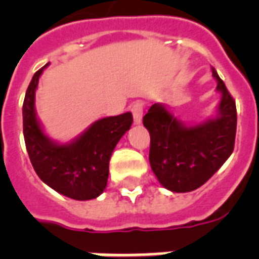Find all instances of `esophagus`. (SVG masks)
Returning a JSON list of instances; mask_svg holds the SVG:
<instances>
[{"label": "esophagus", "mask_w": 259, "mask_h": 259, "mask_svg": "<svg viewBox=\"0 0 259 259\" xmlns=\"http://www.w3.org/2000/svg\"><path fill=\"white\" fill-rule=\"evenodd\" d=\"M132 113H133V118H134V125H140L141 123L142 119V113H144V106L140 102H136L132 107Z\"/></svg>", "instance_id": "34e87169"}]
</instances>
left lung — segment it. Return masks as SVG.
Returning <instances> with one entry per match:
<instances>
[{
	"label": "left lung",
	"instance_id": "left-lung-1",
	"mask_svg": "<svg viewBox=\"0 0 259 259\" xmlns=\"http://www.w3.org/2000/svg\"><path fill=\"white\" fill-rule=\"evenodd\" d=\"M221 101L212 117L187 123L164 103H154L142 119L150 134L149 162L164 188L191 192L213 176L231 156L237 132V107L212 68Z\"/></svg>",
	"mask_w": 259,
	"mask_h": 259
}]
</instances>
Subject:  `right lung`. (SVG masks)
<instances>
[{"label":"right lung","instance_id":"1","mask_svg":"<svg viewBox=\"0 0 259 259\" xmlns=\"http://www.w3.org/2000/svg\"><path fill=\"white\" fill-rule=\"evenodd\" d=\"M48 64L33 75L22 105L24 140L30 162L42 183L56 192L74 200L97 199L107 185L114 148L130 129L133 115L127 111L101 118L68 142L52 140L34 107L38 79Z\"/></svg>","mask_w":259,"mask_h":259}]
</instances>
